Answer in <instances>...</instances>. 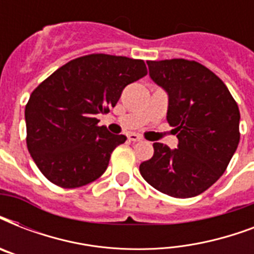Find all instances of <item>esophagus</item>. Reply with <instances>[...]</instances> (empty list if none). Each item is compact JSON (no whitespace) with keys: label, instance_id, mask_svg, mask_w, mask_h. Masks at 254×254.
I'll return each mask as SVG.
<instances>
[{"label":"esophagus","instance_id":"obj_1","mask_svg":"<svg viewBox=\"0 0 254 254\" xmlns=\"http://www.w3.org/2000/svg\"><path fill=\"white\" fill-rule=\"evenodd\" d=\"M127 138H129V141H131V142H139V141H142V137L138 134H135V133L127 134Z\"/></svg>","mask_w":254,"mask_h":254}]
</instances>
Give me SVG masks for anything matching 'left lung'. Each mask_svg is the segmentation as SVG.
I'll use <instances>...</instances> for the list:
<instances>
[{
  "instance_id": "obj_1",
  "label": "left lung",
  "mask_w": 254,
  "mask_h": 254,
  "mask_svg": "<svg viewBox=\"0 0 254 254\" xmlns=\"http://www.w3.org/2000/svg\"><path fill=\"white\" fill-rule=\"evenodd\" d=\"M149 75L169 96L166 119L178 147L155 142L139 165L143 179L174 197L204 192L223 175L240 141V111L227 85L200 63L186 59L146 62Z\"/></svg>"
}]
</instances>
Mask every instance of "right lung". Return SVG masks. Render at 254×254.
<instances>
[{"mask_svg":"<svg viewBox=\"0 0 254 254\" xmlns=\"http://www.w3.org/2000/svg\"><path fill=\"white\" fill-rule=\"evenodd\" d=\"M146 75L143 61L92 54L62 65L34 89L25 109L26 142L50 182L75 189L105 173L112 151L127 137L97 127L96 116Z\"/></svg>","mask_w":254,"mask_h":254,"instance_id":"add662e5","label":"right lung"}]
</instances>
